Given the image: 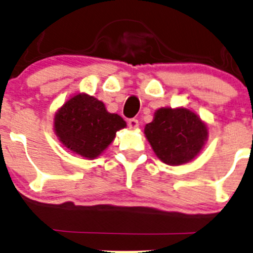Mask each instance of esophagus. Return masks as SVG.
<instances>
[{
	"label": "esophagus",
	"instance_id": "obj_1",
	"mask_svg": "<svg viewBox=\"0 0 253 253\" xmlns=\"http://www.w3.org/2000/svg\"><path fill=\"white\" fill-rule=\"evenodd\" d=\"M128 126H129V128H131V129L138 128V126H139L138 120H137V119H131V120H128Z\"/></svg>",
	"mask_w": 253,
	"mask_h": 253
}]
</instances>
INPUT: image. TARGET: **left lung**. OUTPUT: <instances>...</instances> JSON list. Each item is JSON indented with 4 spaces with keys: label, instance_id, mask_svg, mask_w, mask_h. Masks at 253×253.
<instances>
[{
    "label": "left lung",
    "instance_id": "1",
    "mask_svg": "<svg viewBox=\"0 0 253 253\" xmlns=\"http://www.w3.org/2000/svg\"><path fill=\"white\" fill-rule=\"evenodd\" d=\"M144 134L155 155L168 165H182L195 159L208 139L207 125L186 108H162L145 125Z\"/></svg>",
    "mask_w": 253,
    "mask_h": 253
}]
</instances>
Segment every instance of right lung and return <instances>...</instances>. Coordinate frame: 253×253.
<instances>
[{
	"mask_svg": "<svg viewBox=\"0 0 253 253\" xmlns=\"http://www.w3.org/2000/svg\"><path fill=\"white\" fill-rule=\"evenodd\" d=\"M126 127L117 114H110L103 101L85 93L71 96L55 114L53 129L60 142L75 154L95 159Z\"/></svg>",
	"mask_w": 253,
	"mask_h": 253,
	"instance_id": "add662e5",
	"label": "right lung"
}]
</instances>
